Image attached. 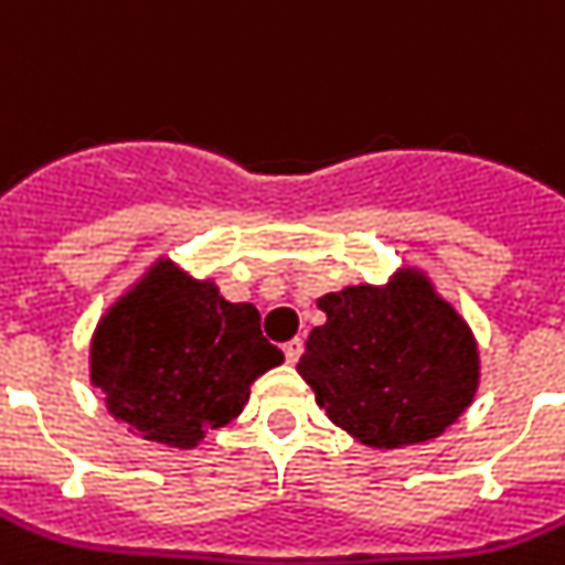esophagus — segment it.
I'll return each mask as SVG.
<instances>
[{"label":"esophagus","instance_id":"obj_1","mask_svg":"<svg viewBox=\"0 0 565 565\" xmlns=\"http://www.w3.org/2000/svg\"><path fill=\"white\" fill-rule=\"evenodd\" d=\"M282 355H286L288 363H297V361H300V355H302V340H300V338L288 340L286 347H282Z\"/></svg>","mask_w":565,"mask_h":565}]
</instances>
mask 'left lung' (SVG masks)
<instances>
[{"label": "left lung", "instance_id": "1", "mask_svg": "<svg viewBox=\"0 0 565 565\" xmlns=\"http://www.w3.org/2000/svg\"><path fill=\"white\" fill-rule=\"evenodd\" d=\"M317 306L326 323L306 340L297 372L338 427L390 450L436 439L465 413L479 381L477 343L422 274Z\"/></svg>", "mask_w": 565, "mask_h": 565}]
</instances>
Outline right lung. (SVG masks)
<instances>
[{
	"instance_id": "obj_1",
	"label": "right lung",
	"mask_w": 565,
	"mask_h": 565,
	"mask_svg": "<svg viewBox=\"0 0 565 565\" xmlns=\"http://www.w3.org/2000/svg\"><path fill=\"white\" fill-rule=\"evenodd\" d=\"M282 363L250 302H227L158 263L97 326L92 381L106 407L143 439L193 447L239 416L250 384Z\"/></svg>"
}]
</instances>
